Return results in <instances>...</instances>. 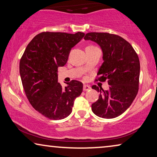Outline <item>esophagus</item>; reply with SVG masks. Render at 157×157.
Segmentation results:
<instances>
[{"label":"esophagus","instance_id":"obj_1","mask_svg":"<svg viewBox=\"0 0 157 157\" xmlns=\"http://www.w3.org/2000/svg\"><path fill=\"white\" fill-rule=\"evenodd\" d=\"M90 89H91L90 86H89L88 85H84L83 86V90L84 91H88L89 90H90Z\"/></svg>","mask_w":157,"mask_h":157}]
</instances>
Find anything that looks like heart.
Wrapping results in <instances>:
<instances>
[{"label":"heart","mask_w":157,"mask_h":157,"mask_svg":"<svg viewBox=\"0 0 157 157\" xmlns=\"http://www.w3.org/2000/svg\"><path fill=\"white\" fill-rule=\"evenodd\" d=\"M88 47H95V46H93V45H90V46H88Z\"/></svg>","instance_id":"b5f03b06"}]
</instances>
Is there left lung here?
<instances>
[{
  "label": "left lung",
  "instance_id": "1",
  "mask_svg": "<svg viewBox=\"0 0 157 157\" xmlns=\"http://www.w3.org/2000/svg\"><path fill=\"white\" fill-rule=\"evenodd\" d=\"M85 40L97 43L102 48L104 62L99 69L95 81H107L108 90L96 85L93 89L100 93L92 105L93 112L104 119L122 114L136 98L139 89V57L130 43L118 35L109 33H86Z\"/></svg>",
  "mask_w": 157,
  "mask_h": 157
}]
</instances>
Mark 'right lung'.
I'll return each mask as SVG.
<instances>
[{"mask_svg": "<svg viewBox=\"0 0 157 157\" xmlns=\"http://www.w3.org/2000/svg\"><path fill=\"white\" fill-rule=\"evenodd\" d=\"M85 33L42 32L31 40L20 62L21 83L32 107L52 120L71 114L74 101L83 91V83L72 80L62 88L57 69L66 64L70 50Z\"/></svg>", "mask_w": 157, "mask_h": 157, "instance_id": "add662e5", "label": "right lung"}]
</instances>
